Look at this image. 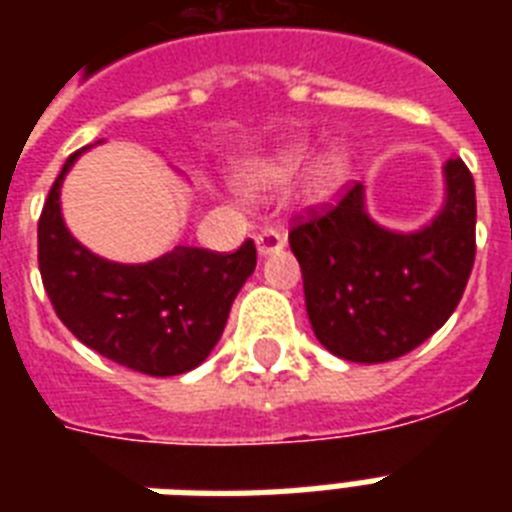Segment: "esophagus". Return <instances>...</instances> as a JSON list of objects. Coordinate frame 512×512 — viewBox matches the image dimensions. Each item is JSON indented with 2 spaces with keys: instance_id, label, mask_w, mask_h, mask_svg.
I'll return each mask as SVG.
<instances>
[{
  "instance_id": "esophagus-1",
  "label": "esophagus",
  "mask_w": 512,
  "mask_h": 512,
  "mask_svg": "<svg viewBox=\"0 0 512 512\" xmlns=\"http://www.w3.org/2000/svg\"><path fill=\"white\" fill-rule=\"evenodd\" d=\"M255 244H257V252H260V257H271L284 249L287 239H284V233L276 231V228H265V231H260L255 236Z\"/></svg>"
}]
</instances>
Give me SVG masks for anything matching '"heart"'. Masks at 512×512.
Returning a JSON list of instances; mask_svg holds the SVG:
<instances>
[{
	"label": "heart",
	"mask_w": 512,
	"mask_h": 512,
	"mask_svg": "<svg viewBox=\"0 0 512 512\" xmlns=\"http://www.w3.org/2000/svg\"><path fill=\"white\" fill-rule=\"evenodd\" d=\"M309 170L303 175V196L313 204L329 201L332 196L348 185L353 175V156L348 148L329 146L321 154L305 140H295L287 146L276 148L268 156H255L247 162L236 164L233 183L247 193H271L287 188L304 167Z\"/></svg>",
	"instance_id": "1"
}]
</instances>
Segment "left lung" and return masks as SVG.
Masks as SVG:
<instances>
[{"label":"left lung","mask_w":512,"mask_h":512,"mask_svg":"<svg viewBox=\"0 0 512 512\" xmlns=\"http://www.w3.org/2000/svg\"><path fill=\"white\" fill-rule=\"evenodd\" d=\"M316 340L337 358L382 364L444 327L476 260V185L462 159L444 164V201L428 223L396 231L353 185L332 212L289 233Z\"/></svg>","instance_id":"left-lung-1"}]
</instances>
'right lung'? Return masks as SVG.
Wrapping results in <instances>:
<instances>
[{
    "label": "right lung",
    "instance_id": "add662e5",
    "mask_svg": "<svg viewBox=\"0 0 512 512\" xmlns=\"http://www.w3.org/2000/svg\"><path fill=\"white\" fill-rule=\"evenodd\" d=\"M84 151L90 146L68 156L39 217V271L52 308L76 340L116 364L151 377L191 372L223 337L233 300L255 271V241L233 255L177 244L148 263L95 255L60 209V185Z\"/></svg>",
    "mask_w": 512,
    "mask_h": 512
}]
</instances>
